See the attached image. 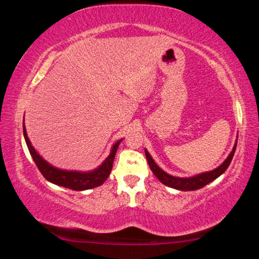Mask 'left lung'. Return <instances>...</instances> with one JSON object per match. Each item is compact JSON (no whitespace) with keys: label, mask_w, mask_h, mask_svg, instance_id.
<instances>
[{"label":"left lung","mask_w":259,"mask_h":259,"mask_svg":"<svg viewBox=\"0 0 259 259\" xmlns=\"http://www.w3.org/2000/svg\"><path fill=\"white\" fill-rule=\"evenodd\" d=\"M236 142H238V140H236ZM235 148H236V143L233 147V150H232V152L230 153V155L227 156V159L223 162L218 168L211 170V171L196 175V176H193L190 178H179V177L170 176L169 174L164 172L163 170L159 168V165L155 163L154 160H153L152 156L150 155V153H148L146 150H145V155L153 174L155 175L156 178L159 179L162 184H164V185L169 187L176 188V190H179V191H195L205 186L207 184L211 183L212 181H214V179L221 176L222 174H224L225 170L229 168L232 159H233Z\"/></svg>","instance_id":"obj_1"}]
</instances>
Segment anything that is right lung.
<instances>
[{
  "label": "right lung",
  "instance_id": "right-lung-1",
  "mask_svg": "<svg viewBox=\"0 0 259 259\" xmlns=\"http://www.w3.org/2000/svg\"><path fill=\"white\" fill-rule=\"evenodd\" d=\"M23 130H24V137L26 140V144H27L28 151L32 155L35 164L40 170L41 174L43 175L47 181L50 183H54L56 185L63 186L69 188V190L73 191H84V190H90V188H95L97 186H100L102 184L106 181L107 177L111 174L114 157H115V153L117 151V147H119L120 143L122 139L119 142H116L112 147V151L109 153V155L106 157V160L103 162L102 165H99L97 169L93 170V171L88 172H81V171H68V170H61L58 168H55L51 164L48 163L46 160L42 159V156L34 150V147L30 144L29 139L27 137V134H26V128L25 124H23Z\"/></svg>",
  "mask_w": 259,
  "mask_h": 259
}]
</instances>
